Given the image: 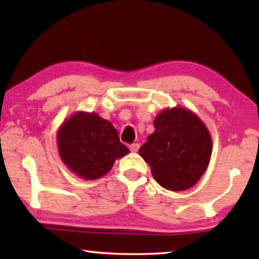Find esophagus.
Segmentation results:
<instances>
[{"instance_id": "1", "label": "esophagus", "mask_w": 259, "mask_h": 259, "mask_svg": "<svg viewBox=\"0 0 259 259\" xmlns=\"http://www.w3.org/2000/svg\"><path fill=\"white\" fill-rule=\"evenodd\" d=\"M138 150H139V144H133V145H130V151L133 152V153H136V152H138Z\"/></svg>"}]
</instances>
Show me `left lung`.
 I'll return each mask as SVG.
<instances>
[{"instance_id": "8db88e82", "label": "left lung", "mask_w": 259, "mask_h": 259, "mask_svg": "<svg viewBox=\"0 0 259 259\" xmlns=\"http://www.w3.org/2000/svg\"><path fill=\"white\" fill-rule=\"evenodd\" d=\"M154 133L139 148L155 181L165 190L178 192L194 186L207 170L212 152L211 136L203 121L184 107L157 114Z\"/></svg>"}]
</instances>
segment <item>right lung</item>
Instances as JSON below:
<instances>
[{
	"label": "right lung",
	"instance_id": "obj_1",
	"mask_svg": "<svg viewBox=\"0 0 259 259\" xmlns=\"http://www.w3.org/2000/svg\"><path fill=\"white\" fill-rule=\"evenodd\" d=\"M61 161L77 177L95 181L129 153L111 122L94 112H75L57 131Z\"/></svg>",
	"mask_w": 259,
	"mask_h": 259
}]
</instances>
